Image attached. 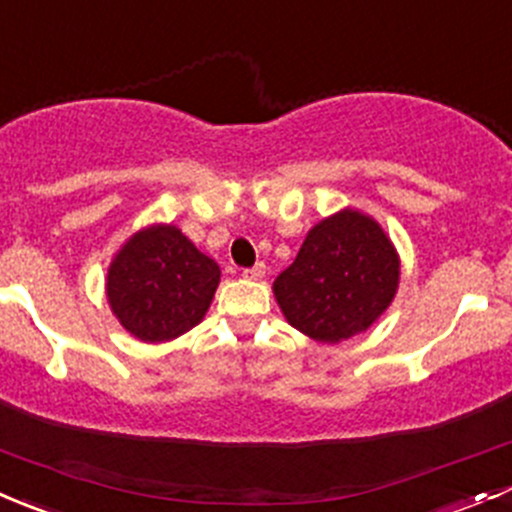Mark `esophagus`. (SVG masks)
Segmentation results:
<instances>
[{"label": "esophagus", "instance_id": "1", "mask_svg": "<svg viewBox=\"0 0 512 512\" xmlns=\"http://www.w3.org/2000/svg\"><path fill=\"white\" fill-rule=\"evenodd\" d=\"M242 277H245V280H262V277H265V265H262V262H257L255 267H250V270L242 272Z\"/></svg>", "mask_w": 512, "mask_h": 512}]
</instances>
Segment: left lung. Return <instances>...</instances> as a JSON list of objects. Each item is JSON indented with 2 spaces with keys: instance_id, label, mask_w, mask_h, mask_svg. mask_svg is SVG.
<instances>
[{
  "instance_id": "1",
  "label": "left lung",
  "mask_w": 512,
  "mask_h": 512,
  "mask_svg": "<svg viewBox=\"0 0 512 512\" xmlns=\"http://www.w3.org/2000/svg\"><path fill=\"white\" fill-rule=\"evenodd\" d=\"M401 257L371 215L344 208L319 220L272 285L297 332L339 344L366 332L394 302Z\"/></svg>"
}]
</instances>
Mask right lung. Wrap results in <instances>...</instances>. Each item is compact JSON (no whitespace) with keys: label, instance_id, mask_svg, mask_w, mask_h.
Masks as SVG:
<instances>
[{"label":"right lung","instance_id":"1","mask_svg":"<svg viewBox=\"0 0 512 512\" xmlns=\"http://www.w3.org/2000/svg\"><path fill=\"white\" fill-rule=\"evenodd\" d=\"M220 285V267L183 230L153 223L133 232L106 272L113 317L146 344L173 342L203 322Z\"/></svg>","mask_w":512,"mask_h":512}]
</instances>
